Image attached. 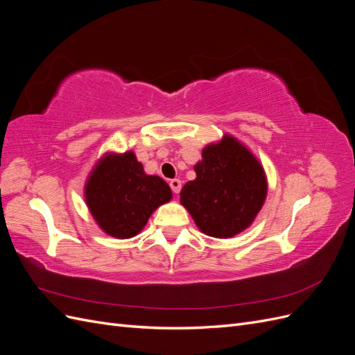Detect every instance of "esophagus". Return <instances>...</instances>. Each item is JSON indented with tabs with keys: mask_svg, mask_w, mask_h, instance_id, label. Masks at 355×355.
I'll use <instances>...</instances> for the list:
<instances>
[{
	"mask_svg": "<svg viewBox=\"0 0 355 355\" xmlns=\"http://www.w3.org/2000/svg\"><path fill=\"white\" fill-rule=\"evenodd\" d=\"M168 185H170L171 191L175 192V194H179L180 189H182V182H180L179 179H171V180L168 182Z\"/></svg>",
	"mask_w": 355,
	"mask_h": 355,
	"instance_id": "esophagus-1",
	"label": "esophagus"
}]
</instances>
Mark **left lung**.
I'll return each instance as SVG.
<instances>
[{"label": "left lung", "instance_id": "1", "mask_svg": "<svg viewBox=\"0 0 355 355\" xmlns=\"http://www.w3.org/2000/svg\"><path fill=\"white\" fill-rule=\"evenodd\" d=\"M197 178L180 192V202L210 237L228 239L253 222L266 196L263 168L234 137L202 149Z\"/></svg>", "mask_w": 355, "mask_h": 355}]
</instances>
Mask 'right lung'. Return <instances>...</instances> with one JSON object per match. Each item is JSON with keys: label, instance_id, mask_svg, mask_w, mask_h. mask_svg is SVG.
Segmentation results:
<instances>
[{"label": "right lung", "instance_id": "obj_1", "mask_svg": "<svg viewBox=\"0 0 355 355\" xmlns=\"http://www.w3.org/2000/svg\"><path fill=\"white\" fill-rule=\"evenodd\" d=\"M170 198L166 182L145 175L133 153L105 157L85 185V200L96 222L116 239L135 237L151 213Z\"/></svg>", "mask_w": 355, "mask_h": 355}]
</instances>
